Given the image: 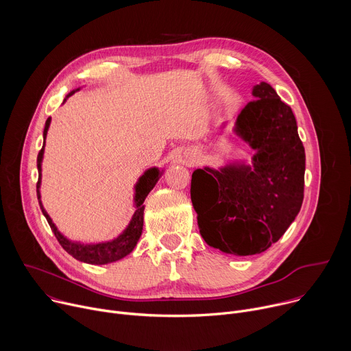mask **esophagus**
<instances>
[{
  "label": "esophagus",
  "mask_w": 351,
  "mask_h": 351,
  "mask_svg": "<svg viewBox=\"0 0 351 351\" xmlns=\"http://www.w3.org/2000/svg\"><path fill=\"white\" fill-rule=\"evenodd\" d=\"M184 161L187 165H193L197 161L195 153H184Z\"/></svg>",
  "instance_id": "obj_1"
}]
</instances>
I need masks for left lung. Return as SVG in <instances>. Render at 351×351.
<instances>
[{
    "label": "left lung",
    "instance_id": "left-lung-1",
    "mask_svg": "<svg viewBox=\"0 0 351 351\" xmlns=\"http://www.w3.org/2000/svg\"><path fill=\"white\" fill-rule=\"evenodd\" d=\"M252 94L256 99L233 128L254 152L252 162L204 167L191 175L199 233L208 245L233 256L265 252L287 230L304 198L306 153L291 108L265 82Z\"/></svg>",
    "mask_w": 351,
    "mask_h": 351
}]
</instances>
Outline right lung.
Instances as JSON below:
<instances>
[{
  "label": "right lung",
  "mask_w": 351,
  "mask_h": 351,
  "mask_svg": "<svg viewBox=\"0 0 351 351\" xmlns=\"http://www.w3.org/2000/svg\"><path fill=\"white\" fill-rule=\"evenodd\" d=\"M79 88L72 90L68 95L71 97L72 94H75L76 91H79ZM66 98L64 99V103L66 101ZM49 123H51V118H48L45 121V126H44V132H43V148L40 149V153L37 156V169H38V182H37V198H38V204L40 208L43 211V215L45 217L49 228L54 232L57 240L60 241V244L62 245V248L68 254H71L73 258L82 261V263H87L91 265H104V264H110V263H115L123 257H126L128 254H130L133 252V248L136 247L141 232H143V222H144V199L148 195V193L154 189V186L157 184V182L160 180V178L164 173V169L161 171L157 167L148 168L136 182L134 184V214L129 222V225L126 226V229L114 240L110 241H103V243H80V241H72L69 240L66 236H64L58 228L56 226V223L53 222V219L49 218V215L47 214V211L43 207L41 203V193H40V186H41V162H43V156H44V147H45V137H47V132L49 128Z\"/></svg>",
  "instance_id": "right-lung-1"
}]
</instances>
